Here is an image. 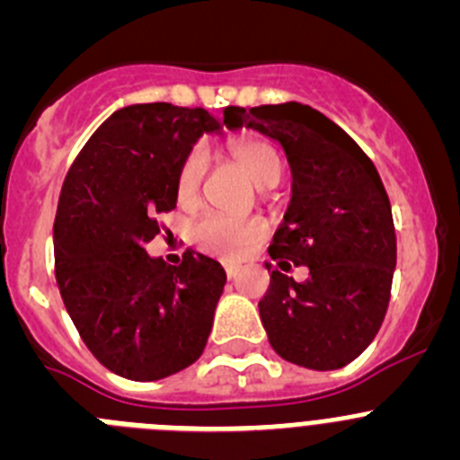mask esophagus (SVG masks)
Returning <instances> with one entry per match:
<instances>
[{
	"instance_id": "1",
	"label": "esophagus",
	"mask_w": 460,
	"mask_h": 460,
	"mask_svg": "<svg viewBox=\"0 0 460 460\" xmlns=\"http://www.w3.org/2000/svg\"><path fill=\"white\" fill-rule=\"evenodd\" d=\"M226 274H227V279L233 280V279H237V274H239V267H234V265H226Z\"/></svg>"
}]
</instances>
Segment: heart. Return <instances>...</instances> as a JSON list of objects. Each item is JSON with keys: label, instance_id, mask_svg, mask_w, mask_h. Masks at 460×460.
<instances>
[{"label": "heart", "instance_id": "1", "mask_svg": "<svg viewBox=\"0 0 460 460\" xmlns=\"http://www.w3.org/2000/svg\"><path fill=\"white\" fill-rule=\"evenodd\" d=\"M227 156L249 174L251 181L258 186H274L280 180L283 165L280 156L270 142L260 137H237L227 142ZM207 170V152L202 147H193L186 154L184 164L177 172V198L180 202L195 200L200 190V181ZM267 234V223L262 218H234L226 214H202L193 221L189 230V239L195 249L205 253L218 255V258H239L251 246L260 243Z\"/></svg>", "mask_w": 460, "mask_h": 460}]
</instances>
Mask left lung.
Segmentation results:
<instances>
[{
    "label": "left lung",
    "instance_id": "obj_1",
    "mask_svg": "<svg viewBox=\"0 0 460 460\" xmlns=\"http://www.w3.org/2000/svg\"><path fill=\"white\" fill-rule=\"evenodd\" d=\"M226 124H243L279 142L292 172V198L270 246L280 270L308 267V280L274 270L258 304L276 355L313 371L350 364L376 339L389 306L396 233L387 190L371 158L311 105L227 108Z\"/></svg>",
    "mask_w": 460,
    "mask_h": 460
}]
</instances>
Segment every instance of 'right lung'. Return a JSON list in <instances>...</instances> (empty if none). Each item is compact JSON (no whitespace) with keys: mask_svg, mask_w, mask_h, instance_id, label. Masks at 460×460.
Listing matches in <instances>:
<instances>
[{"mask_svg":"<svg viewBox=\"0 0 460 460\" xmlns=\"http://www.w3.org/2000/svg\"><path fill=\"white\" fill-rule=\"evenodd\" d=\"M223 124L202 108L126 105L68 170L55 218L57 286L89 352L117 376L161 380L205 350L226 271L195 251L168 265L145 243L161 233L154 217L177 205L186 154Z\"/></svg>","mask_w":460,"mask_h":460,"instance_id":"add662e5","label":"right lung"}]
</instances>
